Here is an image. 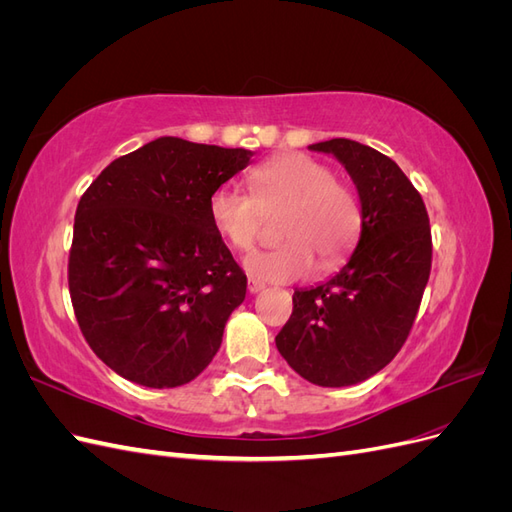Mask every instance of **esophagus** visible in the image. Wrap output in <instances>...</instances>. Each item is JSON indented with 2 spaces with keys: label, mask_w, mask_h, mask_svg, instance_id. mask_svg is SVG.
Here are the masks:
<instances>
[{
  "label": "esophagus",
  "mask_w": 512,
  "mask_h": 512,
  "mask_svg": "<svg viewBox=\"0 0 512 512\" xmlns=\"http://www.w3.org/2000/svg\"><path fill=\"white\" fill-rule=\"evenodd\" d=\"M247 290H250V294H256L260 290H265V284L254 280V277H250V280H247Z\"/></svg>",
  "instance_id": "obj_1"
}]
</instances>
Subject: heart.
I'll return each instance as SVG.
<instances>
[{"instance_id": "b5f03b06", "label": "heart", "mask_w": 512, "mask_h": 512, "mask_svg": "<svg viewBox=\"0 0 512 512\" xmlns=\"http://www.w3.org/2000/svg\"><path fill=\"white\" fill-rule=\"evenodd\" d=\"M252 194L218 185L209 196V215L222 239L250 252L265 228V215L284 209L277 235L284 241L245 258L250 275L265 282H294L320 269L342 265L359 241L361 203L331 166L288 151L262 162L250 173Z\"/></svg>"}]
</instances>
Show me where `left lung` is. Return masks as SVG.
Returning a JSON list of instances; mask_svg holds the SVG:
<instances>
[{"label": "left lung", "instance_id": "1", "mask_svg": "<svg viewBox=\"0 0 512 512\" xmlns=\"http://www.w3.org/2000/svg\"><path fill=\"white\" fill-rule=\"evenodd\" d=\"M333 153L356 183L359 245L333 280L294 290L275 344L299 376L350 386L378 374L406 344L431 273V228L421 194L389 156L350 138L309 145Z\"/></svg>", "mask_w": 512, "mask_h": 512}]
</instances>
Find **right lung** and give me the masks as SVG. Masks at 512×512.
Listing matches in <instances>:
<instances>
[{
	"instance_id": "add662e5",
	"label": "right lung",
	"mask_w": 512,
	"mask_h": 512,
	"mask_svg": "<svg viewBox=\"0 0 512 512\" xmlns=\"http://www.w3.org/2000/svg\"><path fill=\"white\" fill-rule=\"evenodd\" d=\"M254 156L162 136L108 164L79 200L68 258L76 322L126 380L173 389L218 352L247 277L209 196Z\"/></svg>"
}]
</instances>
